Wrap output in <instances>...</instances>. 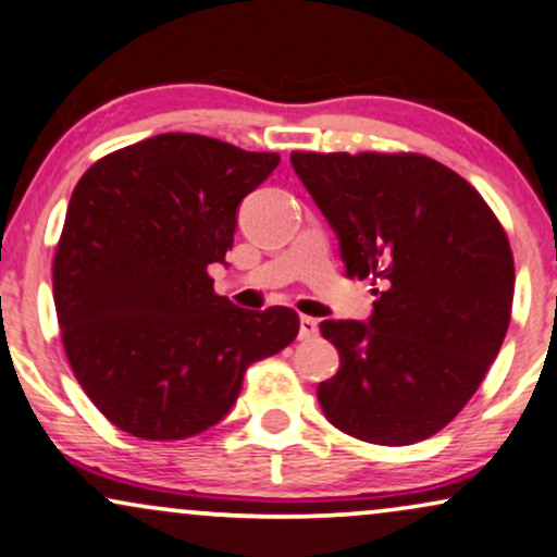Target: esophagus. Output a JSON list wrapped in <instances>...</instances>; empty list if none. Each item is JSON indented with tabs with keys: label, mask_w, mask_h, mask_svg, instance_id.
<instances>
[{
	"label": "esophagus",
	"mask_w": 557,
	"mask_h": 557,
	"mask_svg": "<svg viewBox=\"0 0 557 557\" xmlns=\"http://www.w3.org/2000/svg\"><path fill=\"white\" fill-rule=\"evenodd\" d=\"M317 334H319L317 319L300 317V332H298V337H300V339H311V337H317Z\"/></svg>",
	"instance_id": "esophagus-1"
}]
</instances>
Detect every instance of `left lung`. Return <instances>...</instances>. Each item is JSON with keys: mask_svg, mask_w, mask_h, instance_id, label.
<instances>
[{"mask_svg": "<svg viewBox=\"0 0 557 557\" xmlns=\"http://www.w3.org/2000/svg\"><path fill=\"white\" fill-rule=\"evenodd\" d=\"M347 277L379 285L371 321H321L339 371L319 384L352 438L410 446L451 423L504 345L513 253L478 189L418 152H293Z\"/></svg>", "mask_w": 557, "mask_h": 557, "instance_id": "obj_1", "label": "left lung"}]
</instances>
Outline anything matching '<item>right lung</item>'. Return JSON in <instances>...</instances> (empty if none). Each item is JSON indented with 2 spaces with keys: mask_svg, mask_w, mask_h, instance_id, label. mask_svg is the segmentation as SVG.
I'll return each mask as SVG.
<instances>
[{
  "mask_svg": "<svg viewBox=\"0 0 557 557\" xmlns=\"http://www.w3.org/2000/svg\"><path fill=\"white\" fill-rule=\"evenodd\" d=\"M277 163V152L169 132L100 158L77 181L53 304L75 379L124 433L207 431L238 399L246 368L296 339L293 308L233 306L207 272L225 264L240 199Z\"/></svg>",
  "mask_w": 557,
  "mask_h": 557,
  "instance_id": "right-lung-1",
  "label": "right lung"
}]
</instances>
